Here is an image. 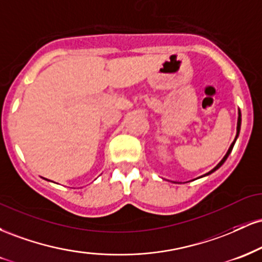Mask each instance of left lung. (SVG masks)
Wrapping results in <instances>:
<instances>
[{"instance_id": "8db88e82", "label": "left lung", "mask_w": 262, "mask_h": 262, "mask_svg": "<svg viewBox=\"0 0 262 262\" xmlns=\"http://www.w3.org/2000/svg\"><path fill=\"white\" fill-rule=\"evenodd\" d=\"M240 122H242V119H240V112H239V118H237V128H236V129H237V134H239V130H240ZM237 134H236V137H237ZM235 140H236V138H235ZM235 140H234V141H233V144H231V145H230V148H229V150H228V152H227V154H225V156H224V158H223V160H222L221 162H219V164L217 165V166H215L214 169H213L212 171H209L208 173H206V175H209V173L214 172L215 170L219 169V167H221L222 165H223V162H224L225 160H227V158H228V156H229L230 151H231V149H233V146H234V143H235Z\"/></svg>"}]
</instances>
